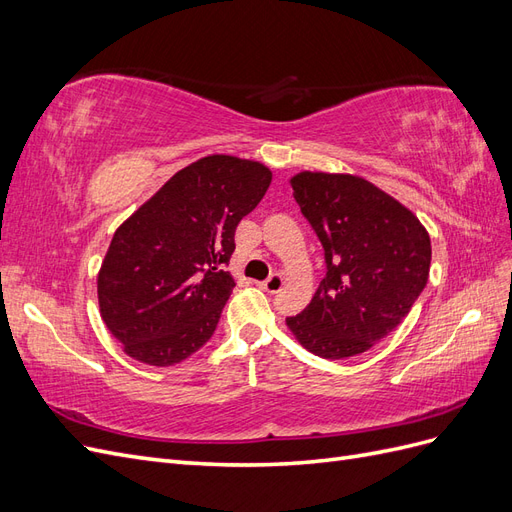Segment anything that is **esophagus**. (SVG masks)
I'll list each match as a JSON object with an SVG mask.
<instances>
[{"label":"esophagus","mask_w":512,"mask_h":512,"mask_svg":"<svg viewBox=\"0 0 512 512\" xmlns=\"http://www.w3.org/2000/svg\"><path fill=\"white\" fill-rule=\"evenodd\" d=\"M262 290H267V292H271V294H275V292H280L282 290V286H284V277L280 275V273H273L269 280H265V282H260L258 284Z\"/></svg>","instance_id":"obj_1"}]
</instances>
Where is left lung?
Masks as SVG:
<instances>
[{
  "label": "left lung",
  "mask_w": 512,
  "mask_h": 512,
  "mask_svg": "<svg viewBox=\"0 0 512 512\" xmlns=\"http://www.w3.org/2000/svg\"><path fill=\"white\" fill-rule=\"evenodd\" d=\"M290 185L324 247L327 275L303 312L286 318L288 329L322 359L361 354L421 297L431 265L427 230L363 177L305 170Z\"/></svg>",
  "instance_id": "1"
}]
</instances>
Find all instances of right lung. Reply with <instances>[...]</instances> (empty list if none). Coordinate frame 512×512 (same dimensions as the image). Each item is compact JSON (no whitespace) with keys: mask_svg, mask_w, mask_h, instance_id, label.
<instances>
[{"mask_svg":"<svg viewBox=\"0 0 512 512\" xmlns=\"http://www.w3.org/2000/svg\"><path fill=\"white\" fill-rule=\"evenodd\" d=\"M271 183L260 162L209 156L170 177L113 235L98 275L102 320L132 359L168 367L203 348L235 280V230Z\"/></svg>","mask_w":512,"mask_h":512,"instance_id":"1","label":"right lung"}]
</instances>
